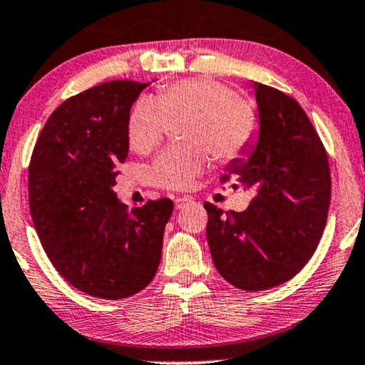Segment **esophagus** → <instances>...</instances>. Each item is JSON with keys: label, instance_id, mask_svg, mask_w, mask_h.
Segmentation results:
<instances>
[{"label": "esophagus", "instance_id": "1", "mask_svg": "<svg viewBox=\"0 0 365 365\" xmlns=\"http://www.w3.org/2000/svg\"><path fill=\"white\" fill-rule=\"evenodd\" d=\"M192 203H193L192 197H175V208H177V210H182V208L192 205Z\"/></svg>", "mask_w": 365, "mask_h": 365}]
</instances>
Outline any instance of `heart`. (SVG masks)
<instances>
[{"label":"heart","instance_id":"b5f03b06","mask_svg":"<svg viewBox=\"0 0 365 365\" xmlns=\"http://www.w3.org/2000/svg\"><path fill=\"white\" fill-rule=\"evenodd\" d=\"M187 118L185 138L190 143L165 148L150 168L155 185L187 190L205 170L208 152L227 162L235 158L255 132V115L245 100L225 85L207 78H192L162 88L157 103L143 98L128 118V143L147 155L162 143L170 121Z\"/></svg>","mask_w":365,"mask_h":365}]
</instances>
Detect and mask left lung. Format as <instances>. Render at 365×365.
<instances>
[{
    "label": "left lung",
    "instance_id": "8db88e82",
    "mask_svg": "<svg viewBox=\"0 0 365 365\" xmlns=\"http://www.w3.org/2000/svg\"><path fill=\"white\" fill-rule=\"evenodd\" d=\"M259 132L222 182L254 192L244 212L205 203L207 240L218 274L242 290H267L297 275L327 222L330 170L317 132L297 101L254 81Z\"/></svg>",
    "mask_w": 365,
    "mask_h": 365
}]
</instances>
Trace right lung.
Here are the masks:
<instances>
[{
  "mask_svg": "<svg viewBox=\"0 0 365 365\" xmlns=\"http://www.w3.org/2000/svg\"><path fill=\"white\" fill-rule=\"evenodd\" d=\"M147 83L115 80L58 106L30 162V212L63 279L100 299H125L152 282L162 259L168 198L130 210L113 192L128 155V118Z\"/></svg>",
  "mask_w": 365,
  "mask_h": 365,
  "instance_id": "add662e5",
  "label": "right lung"
}]
</instances>
